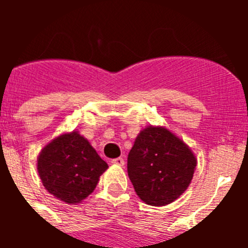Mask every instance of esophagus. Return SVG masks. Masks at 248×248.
Listing matches in <instances>:
<instances>
[{"label":"esophagus","instance_id":"34e87169","mask_svg":"<svg viewBox=\"0 0 248 248\" xmlns=\"http://www.w3.org/2000/svg\"><path fill=\"white\" fill-rule=\"evenodd\" d=\"M111 164L115 166H123L124 165V159L123 157H117V159L111 160Z\"/></svg>","mask_w":248,"mask_h":248}]
</instances>
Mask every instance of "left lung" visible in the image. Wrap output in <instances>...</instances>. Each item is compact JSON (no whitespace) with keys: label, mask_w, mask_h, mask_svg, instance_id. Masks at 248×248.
Instances as JSON below:
<instances>
[{"label":"left lung","mask_w":248,"mask_h":248,"mask_svg":"<svg viewBox=\"0 0 248 248\" xmlns=\"http://www.w3.org/2000/svg\"><path fill=\"white\" fill-rule=\"evenodd\" d=\"M196 165L190 146L159 125L141 129L128 155L129 179L140 200L151 206H165L180 198Z\"/></svg>","instance_id":"obj_1"}]
</instances>
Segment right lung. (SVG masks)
<instances>
[{
  "instance_id": "add662e5",
  "label": "right lung",
  "mask_w": 248,
  "mask_h": 248,
  "mask_svg": "<svg viewBox=\"0 0 248 248\" xmlns=\"http://www.w3.org/2000/svg\"><path fill=\"white\" fill-rule=\"evenodd\" d=\"M107 169L108 164L78 130L57 135L37 157V171L45 189L69 205L88 198Z\"/></svg>"
}]
</instances>
